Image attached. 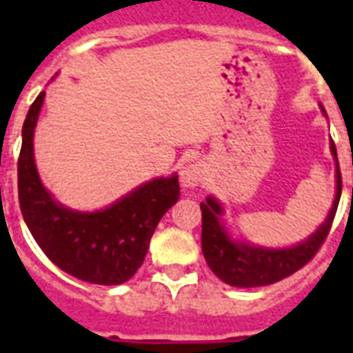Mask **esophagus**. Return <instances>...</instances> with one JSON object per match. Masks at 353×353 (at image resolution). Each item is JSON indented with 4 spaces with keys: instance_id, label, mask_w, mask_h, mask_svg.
I'll return each instance as SVG.
<instances>
[{
    "instance_id": "obj_1",
    "label": "esophagus",
    "mask_w": 353,
    "mask_h": 353,
    "mask_svg": "<svg viewBox=\"0 0 353 353\" xmlns=\"http://www.w3.org/2000/svg\"><path fill=\"white\" fill-rule=\"evenodd\" d=\"M205 179V168L201 163H194V165H188L183 168L181 172V183L183 187H198L199 183H203Z\"/></svg>"
}]
</instances>
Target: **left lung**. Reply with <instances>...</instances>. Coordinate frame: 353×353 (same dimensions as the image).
<instances>
[{"mask_svg": "<svg viewBox=\"0 0 353 353\" xmlns=\"http://www.w3.org/2000/svg\"><path fill=\"white\" fill-rule=\"evenodd\" d=\"M332 154L337 163V192L332 210L326 221L319 227V231L295 247L262 249L247 243H234L229 240L225 229L218 221L221 216L220 203L214 198H207V201L201 203V249L209 268L218 279L234 288L269 285L304 268L317 254L330 234L339 205L341 190H343L337 150L334 143H332Z\"/></svg>", "mask_w": 353, "mask_h": 353, "instance_id": "1", "label": "left lung"}]
</instances>
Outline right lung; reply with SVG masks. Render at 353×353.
Segmentation results:
<instances>
[{
    "instance_id": "add662e5",
    "label": "right lung",
    "mask_w": 353,
    "mask_h": 353,
    "mask_svg": "<svg viewBox=\"0 0 353 353\" xmlns=\"http://www.w3.org/2000/svg\"><path fill=\"white\" fill-rule=\"evenodd\" d=\"M46 93L23 122L18 159V199L30 234L54 265L74 279L117 285L137 273L155 227L179 198L177 176L159 177L101 212L63 209L41 185L32 155V135Z\"/></svg>"
}]
</instances>
